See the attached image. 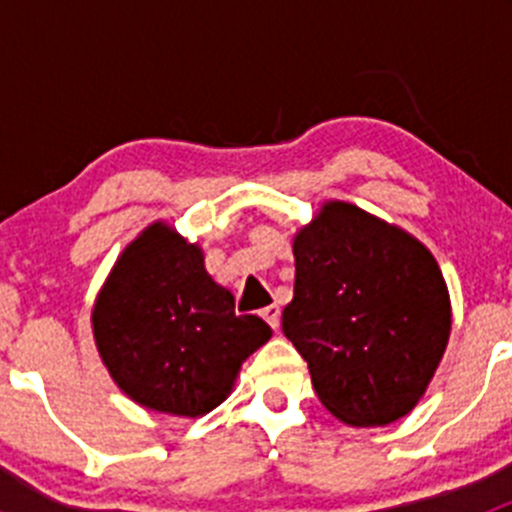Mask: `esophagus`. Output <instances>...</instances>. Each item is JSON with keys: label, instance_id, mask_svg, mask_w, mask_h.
<instances>
[{"label": "esophagus", "instance_id": "34e87169", "mask_svg": "<svg viewBox=\"0 0 512 512\" xmlns=\"http://www.w3.org/2000/svg\"><path fill=\"white\" fill-rule=\"evenodd\" d=\"M260 314H262V319H265V322L270 324L272 329L280 327V307H277V304H270V307L262 309Z\"/></svg>", "mask_w": 512, "mask_h": 512}]
</instances>
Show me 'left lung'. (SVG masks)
Returning <instances> with one entry per match:
<instances>
[{
  "label": "left lung",
  "instance_id": "obj_1",
  "mask_svg": "<svg viewBox=\"0 0 512 512\" xmlns=\"http://www.w3.org/2000/svg\"><path fill=\"white\" fill-rule=\"evenodd\" d=\"M282 332L324 409L349 426H384L414 409L446 352V282L404 230L329 203L294 237Z\"/></svg>",
  "mask_w": 512,
  "mask_h": 512
}]
</instances>
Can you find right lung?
Returning a JSON list of instances; mask_svg holds the SVG:
<instances>
[{"label": "right lung", "instance_id": "1", "mask_svg": "<svg viewBox=\"0 0 512 512\" xmlns=\"http://www.w3.org/2000/svg\"><path fill=\"white\" fill-rule=\"evenodd\" d=\"M94 334L116 384L146 409L200 416L225 399L237 369L272 329L237 317L203 252L153 225L123 252L94 309Z\"/></svg>", "mask_w": 512, "mask_h": 512}]
</instances>
